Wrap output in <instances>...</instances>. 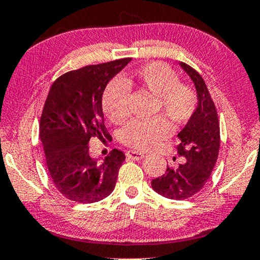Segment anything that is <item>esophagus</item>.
Wrapping results in <instances>:
<instances>
[{
	"label": "esophagus",
	"mask_w": 260,
	"mask_h": 260,
	"mask_svg": "<svg viewBox=\"0 0 260 260\" xmlns=\"http://www.w3.org/2000/svg\"><path fill=\"white\" fill-rule=\"evenodd\" d=\"M126 156L133 160H142L146 155H144V153H141V151H137V150H127Z\"/></svg>",
	"instance_id": "1"
}]
</instances>
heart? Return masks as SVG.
<instances>
[{"label":"heart","mask_w":260,"mask_h":260,"mask_svg":"<svg viewBox=\"0 0 260 260\" xmlns=\"http://www.w3.org/2000/svg\"><path fill=\"white\" fill-rule=\"evenodd\" d=\"M133 79L156 96L155 112L164 113L173 124H184L197 109V94L171 67L161 62L144 64L133 74ZM131 80H129L130 82ZM103 110L114 124H122L130 116V87L127 81L113 79L103 94ZM171 126L166 118L135 119L120 133V140L127 147L148 150L168 136Z\"/></svg>","instance_id":"obj_1"}]
</instances>
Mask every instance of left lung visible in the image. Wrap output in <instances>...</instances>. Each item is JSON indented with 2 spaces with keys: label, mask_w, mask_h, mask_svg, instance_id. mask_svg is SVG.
Wrapping results in <instances>:
<instances>
[{
  "label": "left lung",
  "mask_w": 260,
  "mask_h": 260,
  "mask_svg": "<svg viewBox=\"0 0 260 260\" xmlns=\"http://www.w3.org/2000/svg\"><path fill=\"white\" fill-rule=\"evenodd\" d=\"M197 90V109L178 134V154L184 157L177 167H170L151 180V187L170 200H187L198 193L210 179L220 150V123L217 111L203 77L186 63H180ZM175 160V159H174Z\"/></svg>",
  "instance_id": "left-lung-1"
}]
</instances>
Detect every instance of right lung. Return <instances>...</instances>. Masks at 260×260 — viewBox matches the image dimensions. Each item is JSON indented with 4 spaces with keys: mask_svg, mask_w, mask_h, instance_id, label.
Here are the masks:
<instances>
[{
    "mask_svg": "<svg viewBox=\"0 0 260 260\" xmlns=\"http://www.w3.org/2000/svg\"><path fill=\"white\" fill-rule=\"evenodd\" d=\"M130 60L122 58L72 70L50 88L39 136L51 179L67 200L94 203L106 198L116 186L125 155L113 149L99 164L89 155L88 143L92 137L111 140L104 124L103 93Z\"/></svg>",
    "mask_w": 260,
    "mask_h": 260,
    "instance_id": "add662e5",
    "label": "right lung"
}]
</instances>
